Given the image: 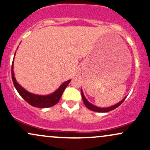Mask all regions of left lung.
<instances>
[{
    "label": "left lung",
    "instance_id": "left-lung-1",
    "mask_svg": "<svg viewBox=\"0 0 150 150\" xmlns=\"http://www.w3.org/2000/svg\"><path fill=\"white\" fill-rule=\"evenodd\" d=\"M81 91V96H82L83 101L84 105H85L86 107H87L88 109H89L90 110L94 111V112H110V111L113 110H114V109L117 108L119 106H120L121 104H122L123 102L124 101L125 99H126V98H124V99L121 100V102H119V103H117V105H114L112 107H105V108H101V107H98L97 106H95V105H92V104L90 103L87 100V99L86 98V97L84 96V94H83V93L82 89Z\"/></svg>",
    "mask_w": 150,
    "mask_h": 150
}]
</instances>
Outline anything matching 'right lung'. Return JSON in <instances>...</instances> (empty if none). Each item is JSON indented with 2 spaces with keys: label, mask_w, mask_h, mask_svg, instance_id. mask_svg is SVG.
Masks as SVG:
<instances>
[{
  "label": "right lung",
  "mask_w": 150,
  "mask_h": 150,
  "mask_svg": "<svg viewBox=\"0 0 150 150\" xmlns=\"http://www.w3.org/2000/svg\"><path fill=\"white\" fill-rule=\"evenodd\" d=\"M13 62H12V81H13L14 86H15V88L17 89V92L19 94L24 98V100H26L29 105L31 106L39 107V108H47V107H50L54 106L56 105L58 102L60 100L62 93L64 92V89L69 83L71 80L67 81L63 83L62 85L59 86V88L57 91H54V93H51L50 95H47V96H38V95H35L33 93H31L26 91L24 88H22L18 83L17 82L15 78V74H14L13 71Z\"/></svg>",
  "instance_id": "add662e5"
}]
</instances>
